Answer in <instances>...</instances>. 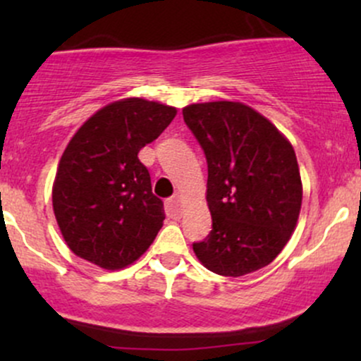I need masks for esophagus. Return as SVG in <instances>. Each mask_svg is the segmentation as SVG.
<instances>
[{"label":"esophagus","instance_id":"esophagus-1","mask_svg":"<svg viewBox=\"0 0 361 361\" xmlns=\"http://www.w3.org/2000/svg\"><path fill=\"white\" fill-rule=\"evenodd\" d=\"M180 207H181L180 195H175V197L168 198V200H166V214L171 215V217H176V215H180Z\"/></svg>","mask_w":361,"mask_h":361}]
</instances>
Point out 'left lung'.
Returning <instances> with one entry per match:
<instances>
[{"label": "left lung", "instance_id": "1", "mask_svg": "<svg viewBox=\"0 0 361 361\" xmlns=\"http://www.w3.org/2000/svg\"><path fill=\"white\" fill-rule=\"evenodd\" d=\"M207 159L212 231L193 251L207 270L243 276L270 264L295 231L302 181L295 151L268 118L239 102L183 109Z\"/></svg>", "mask_w": 361, "mask_h": 361}]
</instances>
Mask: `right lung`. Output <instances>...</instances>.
I'll return each mask as SVG.
<instances>
[{
  "label": "right lung",
  "instance_id": "obj_1",
  "mask_svg": "<svg viewBox=\"0 0 361 361\" xmlns=\"http://www.w3.org/2000/svg\"><path fill=\"white\" fill-rule=\"evenodd\" d=\"M175 115V106L126 98L78 128L52 188L54 214L74 255L120 270L147 251L163 227L164 209L137 154Z\"/></svg>",
  "mask_w": 361,
  "mask_h": 361
}]
</instances>
